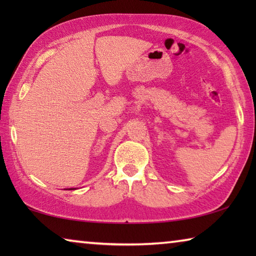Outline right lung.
Wrapping results in <instances>:
<instances>
[{"instance_id":"obj_1","label":"right lung","mask_w":256,"mask_h":256,"mask_svg":"<svg viewBox=\"0 0 256 256\" xmlns=\"http://www.w3.org/2000/svg\"><path fill=\"white\" fill-rule=\"evenodd\" d=\"M70 190H73V188H70Z\"/></svg>"}]
</instances>
